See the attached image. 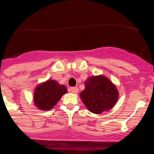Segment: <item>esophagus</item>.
Listing matches in <instances>:
<instances>
[{"label":"esophagus","instance_id":"1","mask_svg":"<svg viewBox=\"0 0 154 154\" xmlns=\"http://www.w3.org/2000/svg\"><path fill=\"white\" fill-rule=\"evenodd\" d=\"M69 91L72 92V93H77L79 92V89L77 87H72V88L69 89Z\"/></svg>","mask_w":154,"mask_h":154}]
</instances>
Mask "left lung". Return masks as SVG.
Listing matches in <instances>:
<instances>
[{
    "mask_svg": "<svg viewBox=\"0 0 154 154\" xmlns=\"http://www.w3.org/2000/svg\"><path fill=\"white\" fill-rule=\"evenodd\" d=\"M85 88L80 93L82 101L87 109L99 114L115 106L119 97L116 85L103 75L92 76L85 81Z\"/></svg>",
    "mask_w": 154,
    "mask_h": 154,
    "instance_id": "1",
    "label": "left lung"
}]
</instances>
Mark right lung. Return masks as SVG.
I'll use <instances>...</instances> for the list:
<instances>
[{"instance_id":"obj_1","label":"right lung","mask_w":154,"mask_h":154,"mask_svg":"<svg viewBox=\"0 0 154 154\" xmlns=\"http://www.w3.org/2000/svg\"><path fill=\"white\" fill-rule=\"evenodd\" d=\"M67 92L66 87L55 80H48L37 86L34 92V103L42 110H49L57 104Z\"/></svg>"}]
</instances>
